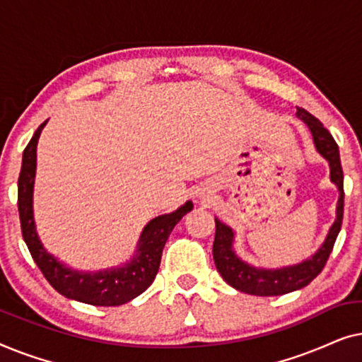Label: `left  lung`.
Listing matches in <instances>:
<instances>
[{"label": "left lung", "mask_w": 362, "mask_h": 362, "mask_svg": "<svg viewBox=\"0 0 362 362\" xmlns=\"http://www.w3.org/2000/svg\"><path fill=\"white\" fill-rule=\"evenodd\" d=\"M296 117L308 127L313 136L316 151L328 161L329 180L338 187L339 197L336 204V219L331 224L323 244H321L313 255L293 265L279 267V269H267V267H255L249 262L242 260L234 250L235 232L224 222L216 217V237L212 245V255L217 272L222 275L227 284L235 290L244 291L257 296H279L300 290L316 279L328 260L341 230L344 211V191H343V168H341L339 150L334 138L326 130L318 118H315L305 108H296Z\"/></svg>", "instance_id": "8db88e82"}]
</instances>
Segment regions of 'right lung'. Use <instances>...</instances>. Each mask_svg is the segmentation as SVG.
I'll return each mask as SVG.
<instances>
[{"mask_svg":"<svg viewBox=\"0 0 362 362\" xmlns=\"http://www.w3.org/2000/svg\"><path fill=\"white\" fill-rule=\"evenodd\" d=\"M46 123L44 122L37 128L23 153L21 173L18 180V209L24 242L46 280L66 298L93 306L128 303L153 284L160 269L163 247L182 216L192 209V201H186L176 211L161 214L148 222L138 239L135 254L125 264L97 272L72 269L46 250L39 239L34 221L33 196L37 166V141Z\"/></svg>","mask_w":362,"mask_h":362,"instance_id":"obj_1","label":"right lung"}]
</instances>
